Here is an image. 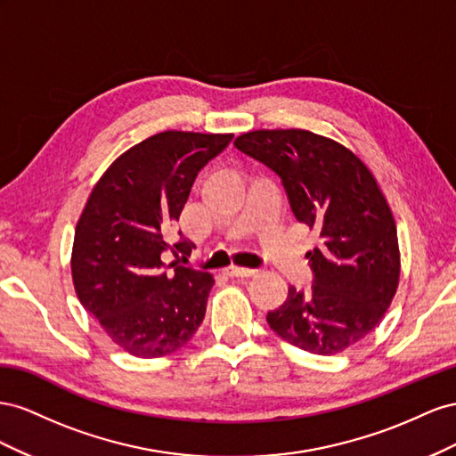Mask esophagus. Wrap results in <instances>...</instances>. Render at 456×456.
<instances>
[{
    "label": "esophagus",
    "mask_w": 456,
    "mask_h": 456,
    "mask_svg": "<svg viewBox=\"0 0 456 456\" xmlns=\"http://www.w3.org/2000/svg\"><path fill=\"white\" fill-rule=\"evenodd\" d=\"M227 275L229 277H237V279H248V277L256 275V271L254 269H246V267L231 265V267H227Z\"/></svg>",
    "instance_id": "obj_1"
}]
</instances>
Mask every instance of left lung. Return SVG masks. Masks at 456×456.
Returning <instances> with one entry per match:
<instances>
[{"instance_id": "obj_1", "label": "left lung", "mask_w": 456, "mask_h": 456, "mask_svg": "<svg viewBox=\"0 0 456 456\" xmlns=\"http://www.w3.org/2000/svg\"><path fill=\"white\" fill-rule=\"evenodd\" d=\"M235 147L281 177L292 214L322 240L307 252L311 290L290 286L267 324L311 354H340L374 330L397 290V231L382 191L354 152L305 129H257Z\"/></svg>"}]
</instances>
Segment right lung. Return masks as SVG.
<instances>
[{
    "instance_id": "add662e5",
    "label": "right lung",
    "mask_w": 456,
    "mask_h": 456,
    "mask_svg": "<svg viewBox=\"0 0 456 456\" xmlns=\"http://www.w3.org/2000/svg\"><path fill=\"white\" fill-rule=\"evenodd\" d=\"M231 139L156 134L116 159L89 194L74 235V289L87 314L132 355L174 354L206 315L214 279L185 267L191 242L167 244L166 231L179 219L199 172Z\"/></svg>"
}]
</instances>
